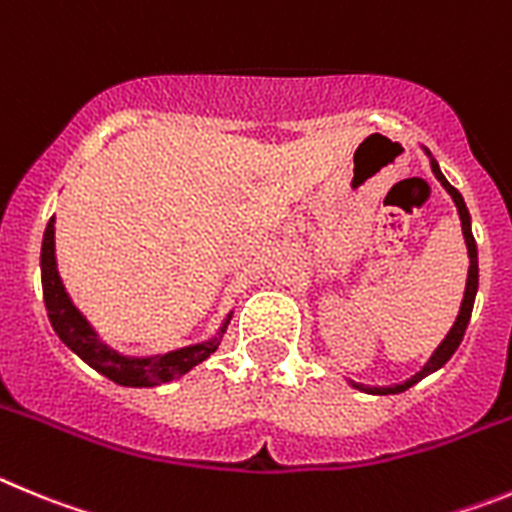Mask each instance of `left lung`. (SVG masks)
<instances>
[{
  "instance_id": "8db88e82",
  "label": "left lung",
  "mask_w": 512,
  "mask_h": 512,
  "mask_svg": "<svg viewBox=\"0 0 512 512\" xmlns=\"http://www.w3.org/2000/svg\"><path fill=\"white\" fill-rule=\"evenodd\" d=\"M423 153L428 155V160H431V170H434L436 181L441 183V186L446 188V193L451 196V201H454V206H457L459 211V219H462V234H464V242H467V255H469V273H467V288H464V298H462V306H459V316L457 321H454V326L449 329V334L444 336V342L436 347V352L428 357L426 365L421 367V372H416V375L411 377V380L400 382V385H385V388H370V385H362V382H354L349 380V385L357 390H362V393H370V395H395V393H403V390L413 388L418 380H423L426 375H431V372L441 370V367L446 365L451 359V354L457 352V347L462 344L464 339V331H467V324L469 319H472V306H474V296H477V285H480V267H477V242H474L472 237V216H469L467 211V204H464L462 193L457 191V188L451 186L449 181L444 178V173H441L439 163L434 160V155L428 153L426 147H423Z\"/></svg>"
}]
</instances>
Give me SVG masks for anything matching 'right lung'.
I'll return each instance as SVG.
<instances>
[{
    "label": "right lung",
    "instance_id": "add662e5",
    "mask_svg": "<svg viewBox=\"0 0 512 512\" xmlns=\"http://www.w3.org/2000/svg\"><path fill=\"white\" fill-rule=\"evenodd\" d=\"M40 275H43L45 308H48V319L55 334L61 336V342L73 354L84 359L86 365L94 367L96 372H101L117 385H124V388H158V385H168V382L183 377L219 349L227 324L232 321V313H227V319L219 326L216 336H211L206 342L173 349V352L150 354V357H130V354L117 352L107 342H101V336L96 334L89 319L78 311L76 303L68 296L61 273H58V262H55V216H50L43 234Z\"/></svg>",
    "mask_w": 512,
    "mask_h": 512
}]
</instances>
